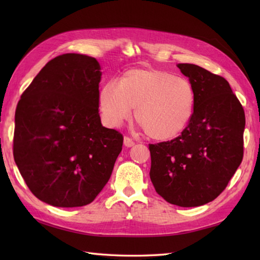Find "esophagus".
Wrapping results in <instances>:
<instances>
[{
  "mask_svg": "<svg viewBox=\"0 0 260 260\" xmlns=\"http://www.w3.org/2000/svg\"><path fill=\"white\" fill-rule=\"evenodd\" d=\"M135 144V142L131 139V137L128 136H125L124 137V145L127 146V147H132Z\"/></svg>",
  "mask_w": 260,
  "mask_h": 260,
  "instance_id": "34e87169",
  "label": "esophagus"
}]
</instances>
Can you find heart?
Masks as SVG:
<instances>
[{
  "instance_id": "1",
  "label": "heart",
  "mask_w": 260,
  "mask_h": 260,
  "mask_svg": "<svg viewBox=\"0 0 260 260\" xmlns=\"http://www.w3.org/2000/svg\"><path fill=\"white\" fill-rule=\"evenodd\" d=\"M104 119L118 127L136 109V119L156 140H171L183 132L193 117L196 90L190 80L154 68L131 69L118 84L108 81L99 91Z\"/></svg>"
}]
</instances>
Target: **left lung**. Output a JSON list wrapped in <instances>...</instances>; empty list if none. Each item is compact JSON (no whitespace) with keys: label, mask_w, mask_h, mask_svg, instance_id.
I'll return each instance as SVG.
<instances>
[{"label":"left lung","mask_w":260,"mask_h":260,"mask_svg":"<svg viewBox=\"0 0 260 260\" xmlns=\"http://www.w3.org/2000/svg\"><path fill=\"white\" fill-rule=\"evenodd\" d=\"M196 90V108L176 139L150 144L151 181L165 201L199 207L214 200L244 156L245 112L223 77L179 63Z\"/></svg>","instance_id":"obj_1"}]
</instances>
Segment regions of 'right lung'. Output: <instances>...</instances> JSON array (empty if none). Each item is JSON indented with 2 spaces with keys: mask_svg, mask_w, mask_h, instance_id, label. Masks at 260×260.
I'll return each instance as SVG.
<instances>
[{
  "mask_svg": "<svg viewBox=\"0 0 260 260\" xmlns=\"http://www.w3.org/2000/svg\"><path fill=\"white\" fill-rule=\"evenodd\" d=\"M101 66L66 53L50 60L15 110L13 156L30 191L60 208L89 204L106 185L123 135L102 125Z\"/></svg>",
  "mask_w": 260,
  "mask_h": 260,
  "instance_id": "right-lung-1",
  "label": "right lung"
}]
</instances>
